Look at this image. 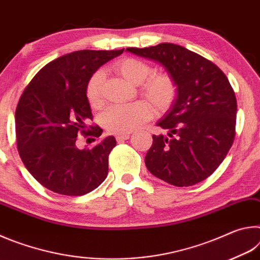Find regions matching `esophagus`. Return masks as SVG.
I'll return each mask as SVG.
<instances>
[{
  "label": "esophagus",
  "mask_w": 260,
  "mask_h": 260,
  "mask_svg": "<svg viewBox=\"0 0 260 260\" xmlns=\"http://www.w3.org/2000/svg\"><path fill=\"white\" fill-rule=\"evenodd\" d=\"M116 139H117V141L128 140L129 139V134L128 133H126V134H118V135H116Z\"/></svg>",
  "instance_id": "1"
}]
</instances>
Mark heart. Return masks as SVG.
<instances>
[{"mask_svg": "<svg viewBox=\"0 0 260 260\" xmlns=\"http://www.w3.org/2000/svg\"><path fill=\"white\" fill-rule=\"evenodd\" d=\"M113 69L132 85H141L140 94L158 111L167 109L175 95L173 81L166 76H153L151 68L147 63L135 59L124 58L117 61ZM104 82L103 71H96L87 83V99L91 107L99 108L102 104V86ZM150 117V109L143 102L124 105H113L107 109L102 116V124L109 132L126 134L138 128Z\"/></svg>", "mask_w": 260, "mask_h": 260, "instance_id": "b5f03b06", "label": "heart"}]
</instances>
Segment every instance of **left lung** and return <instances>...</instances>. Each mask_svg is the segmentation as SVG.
Here are the masks:
<instances>
[{
	"instance_id": "obj_1",
	"label": "left lung",
	"mask_w": 260,
	"mask_h": 260,
	"mask_svg": "<svg viewBox=\"0 0 260 260\" xmlns=\"http://www.w3.org/2000/svg\"><path fill=\"white\" fill-rule=\"evenodd\" d=\"M126 51L156 61L175 87L170 110L157 122L167 135H152L144 161L156 178L188 187L210 177L225 159L235 136V93L212 61L173 43Z\"/></svg>"
}]
</instances>
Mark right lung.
Listing matches in <instances>:
<instances>
[{"instance_id":"add662e5","label":"right lung","mask_w":260,"mask_h":260,"mask_svg":"<svg viewBox=\"0 0 260 260\" xmlns=\"http://www.w3.org/2000/svg\"><path fill=\"white\" fill-rule=\"evenodd\" d=\"M121 50H79L43 67L26 87L16 109L19 156L37 181L49 190L80 196L98 188L108 175L109 153L117 141L110 135L93 149H79L80 133L100 138L89 126L91 109L86 89L90 77Z\"/></svg>"}]
</instances>
